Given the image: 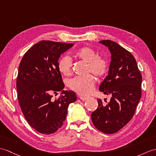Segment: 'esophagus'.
I'll return each instance as SVG.
<instances>
[{
    "label": "esophagus",
    "instance_id": "1",
    "mask_svg": "<svg viewBox=\"0 0 156 156\" xmlns=\"http://www.w3.org/2000/svg\"><path fill=\"white\" fill-rule=\"evenodd\" d=\"M80 98V100L84 101V100H86L87 99H88V97H86V96H79Z\"/></svg>",
    "mask_w": 156,
    "mask_h": 156
}]
</instances>
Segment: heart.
<instances>
[{
    "instance_id": "heart-1",
    "label": "heart",
    "mask_w": 156,
    "mask_h": 156,
    "mask_svg": "<svg viewBox=\"0 0 156 156\" xmlns=\"http://www.w3.org/2000/svg\"><path fill=\"white\" fill-rule=\"evenodd\" d=\"M74 56L79 60L87 63L86 73H92L97 78H102L108 70V60L102 56H98L94 50L88 46H84L74 52ZM58 68L61 74L69 76L72 72V60L69 57L64 56L58 61ZM96 80L92 74L85 76H76L70 78L67 82V85L70 90L81 95H88L94 88Z\"/></svg>"
}]
</instances>
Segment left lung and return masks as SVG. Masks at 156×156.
<instances>
[{"instance_id": "left-lung-1", "label": "left lung", "mask_w": 156, "mask_h": 156, "mask_svg": "<svg viewBox=\"0 0 156 156\" xmlns=\"http://www.w3.org/2000/svg\"><path fill=\"white\" fill-rule=\"evenodd\" d=\"M100 43L108 47L112 55L108 75L99 90L112 97L107 104L98 100V106L91 118L98 129L111 134L125 126L134 115L142 96V78L135 58L127 50L110 40Z\"/></svg>"}]
</instances>
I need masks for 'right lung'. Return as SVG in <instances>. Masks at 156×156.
Segmentation results:
<instances>
[{
    "instance_id": "obj_1",
    "label": "right lung",
    "mask_w": 156,
    "mask_h": 156,
    "mask_svg": "<svg viewBox=\"0 0 156 156\" xmlns=\"http://www.w3.org/2000/svg\"><path fill=\"white\" fill-rule=\"evenodd\" d=\"M74 44L42 41L24 54L16 80L20 109L32 128L43 134H51L62 127L69 104L77 99L72 90L64 91L58 68L60 55ZM62 91L58 99L53 94Z\"/></svg>"
}]
</instances>
